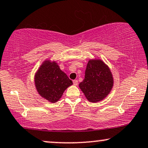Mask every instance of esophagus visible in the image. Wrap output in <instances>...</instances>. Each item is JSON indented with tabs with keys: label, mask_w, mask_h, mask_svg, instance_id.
<instances>
[{
	"label": "esophagus",
	"mask_w": 148,
	"mask_h": 148,
	"mask_svg": "<svg viewBox=\"0 0 148 148\" xmlns=\"http://www.w3.org/2000/svg\"><path fill=\"white\" fill-rule=\"evenodd\" d=\"M73 84H74L75 86H77V84H78V81H77V80L75 79V80H73Z\"/></svg>",
	"instance_id": "obj_1"
}]
</instances>
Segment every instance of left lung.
<instances>
[{"instance_id":"1","label":"left lung","mask_w":148,"mask_h":148,"mask_svg":"<svg viewBox=\"0 0 148 148\" xmlns=\"http://www.w3.org/2000/svg\"><path fill=\"white\" fill-rule=\"evenodd\" d=\"M114 85L112 72L101 60H90L86 69L85 78L79 84L86 99L92 103L104 99Z\"/></svg>"}]
</instances>
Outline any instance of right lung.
Returning <instances> with one entry per match:
<instances>
[{
    "label": "right lung",
    "mask_w": 148,
    "mask_h": 148,
    "mask_svg": "<svg viewBox=\"0 0 148 148\" xmlns=\"http://www.w3.org/2000/svg\"><path fill=\"white\" fill-rule=\"evenodd\" d=\"M34 84L41 97L49 102L56 103L73 82L60 70L56 62L45 60L34 75Z\"/></svg>",
    "instance_id": "1"
}]
</instances>
